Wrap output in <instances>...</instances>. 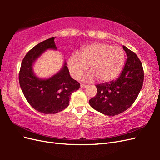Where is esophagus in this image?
Instances as JSON below:
<instances>
[{
    "label": "esophagus",
    "instance_id": "obj_1",
    "mask_svg": "<svg viewBox=\"0 0 160 160\" xmlns=\"http://www.w3.org/2000/svg\"><path fill=\"white\" fill-rule=\"evenodd\" d=\"M87 88V85H85V84H81V88L82 89H84V88Z\"/></svg>",
    "mask_w": 160,
    "mask_h": 160
}]
</instances>
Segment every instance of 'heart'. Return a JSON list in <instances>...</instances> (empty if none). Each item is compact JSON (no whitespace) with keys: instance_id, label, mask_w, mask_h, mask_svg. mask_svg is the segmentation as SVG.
I'll list each match as a JSON object with an SVG mask.
<instances>
[{"instance_id":"b5f03b06","label":"heart","mask_w":160,"mask_h":160,"mask_svg":"<svg viewBox=\"0 0 160 160\" xmlns=\"http://www.w3.org/2000/svg\"><path fill=\"white\" fill-rule=\"evenodd\" d=\"M125 61L122 48L105 43H93L85 47L79 53H73L67 60L71 75L78 79L89 67L91 72L84 77L91 81L96 77L99 82H109L118 76Z\"/></svg>"}]
</instances>
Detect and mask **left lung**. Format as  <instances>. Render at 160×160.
I'll return each instance as SVG.
<instances>
[{"label": "left lung", "instance_id": "1", "mask_svg": "<svg viewBox=\"0 0 160 160\" xmlns=\"http://www.w3.org/2000/svg\"><path fill=\"white\" fill-rule=\"evenodd\" d=\"M127 59L118 78L96 85L98 93L89 100L94 109L107 115H116L129 108L138 98L143 83L141 61L135 52L123 46Z\"/></svg>", "mask_w": 160, "mask_h": 160}]
</instances>
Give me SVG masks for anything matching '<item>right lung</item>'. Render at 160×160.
<instances>
[{"instance_id": "add662e5", "label": "right lung", "mask_w": 160, "mask_h": 160, "mask_svg": "<svg viewBox=\"0 0 160 160\" xmlns=\"http://www.w3.org/2000/svg\"><path fill=\"white\" fill-rule=\"evenodd\" d=\"M48 49L57 50L55 37L38 43L27 53L19 72V83L32 108L42 113L55 114L68 107L71 95L79 89L80 84L71 78L65 61L61 69L49 78H39L35 74L34 63Z\"/></svg>"}]
</instances>
